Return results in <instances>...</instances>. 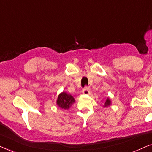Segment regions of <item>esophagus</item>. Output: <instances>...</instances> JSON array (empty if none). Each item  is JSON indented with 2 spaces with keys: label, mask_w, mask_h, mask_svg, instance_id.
I'll use <instances>...</instances> for the list:
<instances>
[{
  "label": "esophagus",
  "mask_w": 152,
  "mask_h": 152,
  "mask_svg": "<svg viewBox=\"0 0 152 152\" xmlns=\"http://www.w3.org/2000/svg\"><path fill=\"white\" fill-rule=\"evenodd\" d=\"M83 93L84 94H90V88H88V87H85L83 90Z\"/></svg>",
  "instance_id": "obj_1"
}]
</instances>
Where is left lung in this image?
Masks as SVG:
<instances>
[{"label":"left lung","mask_w":152,"mask_h":152,"mask_svg":"<svg viewBox=\"0 0 152 152\" xmlns=\"http://www.w3.org/2000/svg\"><path fill=\"white\" fill-rule=\"evenodd\" d=\"M110 101L109 100V99H106V102H105V104H104V107H108V106H109L110 105Z\"/></svg>","instance_id":"1"}]
</instances>
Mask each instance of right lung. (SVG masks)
Here are the masks:
<instances>
[{
  "instance_id": "right-lung-1",
  "label": "right lung",
  "mask_w": 152,
  "mask_h": 152,
  "mask_svg": "<svg viewBox=\"0 0 152 152\" xmlns=\"http://www.w3.org/2000/svg\"><path fill=\"white\" fill-rule=\"evenodd\" d=\"M75 102L74 99L70 94H67L66 92H62L59 94L57 100L58 106L62 109H69L71 106Z\"/></svg>"
}]
</instances>
